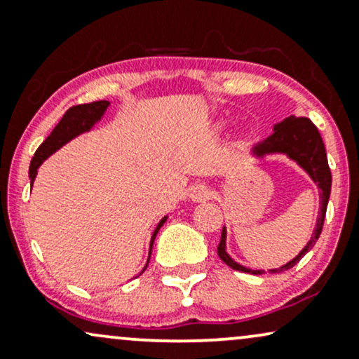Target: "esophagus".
Here are the masks:
<instances>
[{
    "label": "esophagus",
    "instance_id": "esophagus-1",
    "mask_svg": "<svg viewBox=\"0 0 359 359\" xmlns=\"http://www.w3.org/2000/svg\"><path fill=\"white\" fill-rule=\"evenodd\" d=\"M210 195H212V191H210V188L205 187V184H196V187L189 189V198H191L193 201H205L208 200Z\"/></svg>",
    "mask_w": 359,
    "mask_h": 359
}]
</instances>
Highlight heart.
<instances>
[{"label":"heart","mask_w":359,"mask_h":359,"mask_svg":"<svg viewBox=\"0 0 359 359\" xmlns=\"http://www.w3.org/2000/svg\"><path fill=\"white\" fill-rule=\"evenodd\" d=\"M225 129H226V122L225 121H217L213 124V133L215 134H222Z\"/></svg>","instance_id":"heart-1"}]
</instances>
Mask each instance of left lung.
Masks as SVG:
<instances>
[{"label":"left lung","instance_id":"8db88e82","mask_svg":"<svg viewBox=\"0 0 359 359\" xmlns=\"http://www.w3.org/2000/svg\"><path fill=\"white\" fill-rule=\"evenodd\" d=\"M272 130V136H269L265 141L259 142V144L252 147V158L264 159L267 158V156H285L290 161L296 163L297 166L309 176L316 187L319 188V200H321L313 237H311L309 242L306 243V247L302 248L292 260H289L287 264L280 265V267L277 269H269V273H277L294 267V265H296L299 260L314 247V243L318 242L324 225V218H326L327 201H330L331 195V170L330 164H327L326 147H324L321 134H319L318 128L311 122V119H307V117L289 116L280 122H277V124H273ZM218 257H220L229 267L233 269V271L255 273V276L265 273V271H252V269L243 267L242 264L235 262V260L231 259L229 252H226V226H223L222 230V240L220 245H218Z\"/></svg>","mask_w":359,"mask_h":359}]
</instances>
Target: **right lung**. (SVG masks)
I'll return each mask as SVG.
<instances>
[{
  "label": "right lung",
  "mask_w": 359,
  "mask_h": 359,
  "mask_svg": "<svg viewBox=\"0 0 359 359\" xmlns=\"http://www.w3.org/2000/svg\"><path fill=\"white\" fill-rule=\"evenodd\" d=\"M109 105H111L109 100H95V102H90V104L74 105V107H70L69 111L63 114L60 122L55 126V129L50 133V136L41 142L40 147L36 149L35 156H33L32 163H29L28 176H29V183H32V187H33V181L36 178L38 168L41 166V163H43L46 158H50L55 151H58L62 146H65L67 142H70L72 139H75L77 136H80V134L88 133V130L94 129L97 122L102 121V117L105 116V111L109 109ZM166 220H168V215L159 220V223L156 225V229L153 231V235H151L149 257H147V262L144 265V269H142V272L146 271L147 264H149L151 250H153L156 235H158L159 229H161Z\"/></svg>",
  "instance_id": "1"
}]
</instances>
